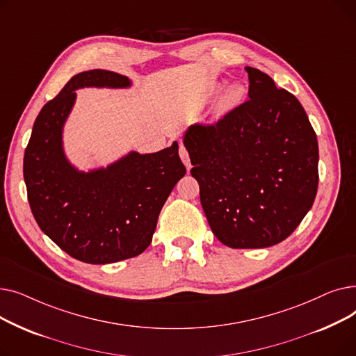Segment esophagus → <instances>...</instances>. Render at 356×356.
Instances as JSON below:
<instances>
[{
	"label": "esophagus",
	"instance_id": "esophagus-1",
	"mask_svg": "<svg viewBox=\"0 0 356 356\" xmlns=\"http://www.w3.org/2000/svg\"><path fill=\"white\" fill-rule=\"evenodd\" d=\"M179 154H180V159L183 160V163H184V165L188 167V170H191V167H192V164H191V157H189V152H188V148H186L183 144H180V148H179Z\"/></svg>",
	"mask_w": 356,
	"mask_h": 356
}]
</instances>
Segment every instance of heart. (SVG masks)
I'll list each match as a JSON object with an SVG mask.
<instances>
[{
	"mask_svg": "<svg viewBox=\"0 0 356 356\" xmlns=\"http://www.w3.org/2000/svg\"><path fill=\"white\" fill-rule=\"evenodd\" d=\"M244 97H245V88L244 86H242L241 83L231 85L225 90V93H223V97L220 99V104H219L220 109L222 111H229V109L238 106L242 102V99H244Z\"/></svg>",
	"mask_w": 356,
	"mask_h": 356,
	"instance_id": "obj_1",
	"label": "heart"
}]
</instances>
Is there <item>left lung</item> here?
<instances>
[{"mask_svg": "<svg viewBox=\"0 0 356 356\" xmlns=\"http://www.w3.org/2000/svg\"><path fill=\"white\" fill-rule=\"evenodd\" d=\"M248 101L183 137L209 227L223 245L267 248L310 211L319 147L306 111L267 73L247 66Z\"/></svg>", "mask_w": 356, "mask_h": 356, "instance_id": "8db88e82", "label": "left lung"}]
</instances>
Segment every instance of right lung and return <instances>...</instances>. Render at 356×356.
Wrapping results in <instances>:
<instances>
[{"instance_id": "right-lung-1", "label": "right lung", "mask_w": 356, "mask_h": 356, "mask_svg": "<svg viewBox=\"0 0 356 356\" xmlns=\"http://www.w3.org/2000/svg\"><path fill=\"white\" fill-rule=\"evenodd\" d=\"M120 73L93 69L74 74L37 115L24 153L29 203L40 229L70 257L111 264L152 244L157 219L186 175L179 144L157 153L129 152L106 167L81 172L66 157L63 127L81 88H129Z\"/></svg>"}]
</instances>
